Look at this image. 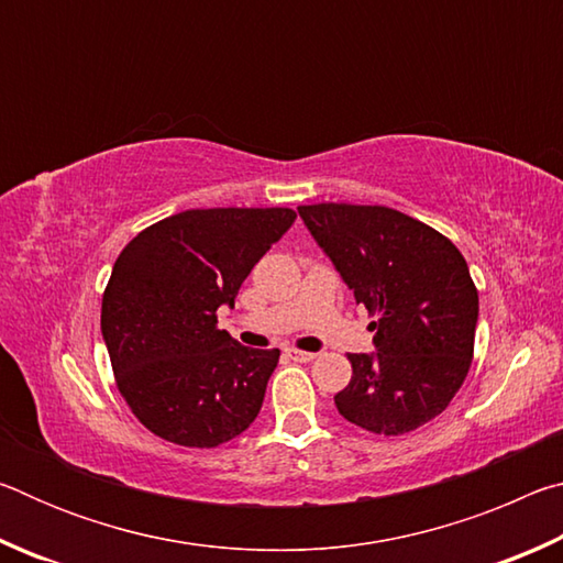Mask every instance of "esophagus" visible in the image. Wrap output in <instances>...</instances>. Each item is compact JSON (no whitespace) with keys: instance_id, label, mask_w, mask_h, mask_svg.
Returning a JSON list of instances; mask_svg holds the SVG:
<instances>
[{"instance_id":"esophagus-1","label":"esophagus","mask_w":563,"mask_h":563,"mask_svg":"<svg viewBox=\"0 0 563 563\" xmlns=\"http://www.w3.org/2000/svg\"><path fill=\"white\" fill-rule=\"evenodd\" d=\"M288 355H290L295 362H310V360L318 357L316 352H305V350H288Z\"/></svg>"}]
</instances>
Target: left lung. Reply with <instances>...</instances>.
<instances>
[{"label": "left lung", "instance_id": "8db88e82", "mask_svg": "<svg viewBox=\"0 0 563 563\" xmlns=\"http://www.w3.org/2000/svg\"><path fill=\"white\" fill-rule=\"evenodd\" d=\"M300 218L365 305L373 355H347L338 412L373 434H407L442 415L474 355L479 295L456 245L387 206L316 203Z\"/></svg>", "mask_w": 563, "mask_h": 563}]
</instances>
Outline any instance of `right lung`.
<instances>
[{"mask_svg": "<svg viewBox=\"0 0 563 563\" xmlns=\"http://www.w3.org/2000/svg\"><path fill=\"white\" fill-rule=\"evenodd\" d=\"M295 221L290 208H194L148 225L119 253L101 300L121 397L148 432L211 450L258 417L280 350L218 330L247 273Z\"/></svg>", "mask_w": 563, "mask_h": 563, "instance_id": "obj_1", "label": "right lung"}]
</instances>
